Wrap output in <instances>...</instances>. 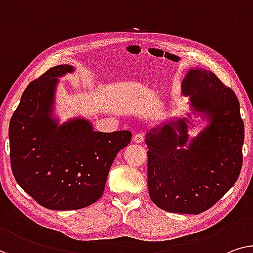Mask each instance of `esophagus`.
<instances>
[{"mask_svg": "<svg viewBox=\"0 0 253 253\" xmlns=\"http://www.w3.org/2000/svg\"><path fill=\"white\" fill-rule=\"evenodd\" d=\"M143 141H144V135H143L142 133H137L134 135V142L142 143Z\"/></svg>", "mask_w": 253, "mask_h": 253, "instance_id": "1", "label": "esophagus"}]
</instances>
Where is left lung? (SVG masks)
<instances>
[{"label":"left lung","mask_w":253,"mask_h":253,"mask_svg":"<svg viewBox=\"0 0 253 253\" xmlns=\"http://www.w3.org/2000/svg\"><path fill=\"white\" fill-rule=\"evenodd\" d=\"M182 93L191 95L193 110L205 114L210 124L188 144L186 118L146 134L149 194L160 209L198 214L219 201L239 178L244 123L235 93L210 70L188 71Z\"/></svg>","instance_id":"left-lung-1"}]
</instances>
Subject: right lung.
<instances>
[{
    "label": "right lung",
    "mask_w": 253,
    "mask_h": 253,
    "mask_svg": "<svg viewBox=\"0 0 253 253\" xmlns=\"http://www.w3.org/2000/svg\"><path fill=\"white\" fill-rule=\"evenodd\" d=\"M69 65L52 67L22 93L9 125L11 169L17 183L39 205L51 210H76L102 197L117 153L131 133L94 131L76 118L63 125L52 118L58 77Z\"/></svg>",
    "instance_id": "1"
}]
</instances>
